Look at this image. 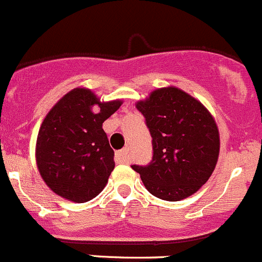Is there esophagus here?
I'll use <instances>...</instances> for the list:
<instances>
[{"instance_id": "esophagus-1", "label": "esophagus", "mask_w": 262, "mask_h": 262, "mask_svg": "<svg viewBox=\"0 0 262 262\" xmlns=\"http://www.w3.org/2000/svg\"><path fill=\"white\" fill-rule=\"evenodd\" d=\"M128 154H130V149L128 147H125V149L116 152V160H117V163H127Z\"/></svg>"}]
</instances>
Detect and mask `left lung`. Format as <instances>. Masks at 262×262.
Segmentation results:
<instances>
[{
  "label": "left lung",
  "mask_w": 262,
  "mask_h": 262,
  "mask_svg": "<svg viewBox=\"0 0 262 262\" xmlns=\"http://www.w3.org/2000/svg\"><path fill=\"white\" fill-rule=\"evenodd\" d=\"M136 108L151 135L152 158L131 165L155 198L180 201L195 193L213 173L219 155V131L199 100L177 88L154 90Z\"/></svg>",
  "instance_id": "obj_1"
}]
</instances>
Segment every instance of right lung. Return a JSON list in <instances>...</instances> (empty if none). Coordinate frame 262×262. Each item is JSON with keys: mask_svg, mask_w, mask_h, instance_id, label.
Wrapping results in <instances>:
<instances>
[{"mask_svg": "<svg viewBox=\"0 0 262 262\" xmlns=\"http://www.w3.org/2000/svg\"><path fill=\"white\" fill-rule=\"evenodd\" d=\"M121 104V100L100 103L89 89L76 88L49 111L35 155L40 176L54 193L86 203L102 192L115 169V151L102 126Z\"/></svg>", "mask_w": 262, "mask_h": 262, "instance_id": "add662e5", "label": "right lung"}]
</instances>
